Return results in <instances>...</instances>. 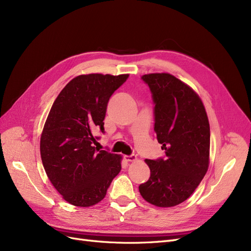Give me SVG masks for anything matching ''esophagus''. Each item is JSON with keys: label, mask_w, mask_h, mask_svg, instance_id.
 <instances>
[{"label": "esophagus", "mask_w": 251, "mask_h": 251, "mask_svg": "<svg viewBox=\"0 0 251 251\" xmlns=\"http://www.w3.org/2000/svg\"><path fill=\"white\" fill-rule=\"evenodd\" d=\"M125 159L128 162H132V161L137 160V157H136V155H126Z\"/></svg>", "instance_id": "obj_1"}]
</instances>
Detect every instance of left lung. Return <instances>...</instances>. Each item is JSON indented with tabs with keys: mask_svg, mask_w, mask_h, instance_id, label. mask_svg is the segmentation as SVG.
Masks as SVG:
<instances>
[{
	"mask_svg": "<svg viewBox=\"0 0 251 251\" xmlns=\"http://www.w3.org/2000/svg\"><path fill=\"white\" fill-rule=\"evenodd\" d=\"M154 107V130L164 157L147 159L149 180L142 198L159 207L184 202L208 170L210 130L206 111L193 89L169 73L142 75Z\"/></svg>",
	"mask_w": 251,
	"mask_h": 251,
	"instance_id": "left-lung-1",
	"label": "left lung"
}]
</instances>
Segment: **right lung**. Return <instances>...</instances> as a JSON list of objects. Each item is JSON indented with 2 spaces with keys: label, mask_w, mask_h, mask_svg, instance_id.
<instances>
[{
  "label": "right lung",
  "mask_w": 251,
  "mask_h": 251,
  "mask_svg": "<svg viewBox=\"0 0 251 251\" xmlns=\"http://www.w3.org/2000/svg\"><path fill=\"white\" fill-rule=\"evenodd\" d=\"M128 74L79 75L53 102L41 136L44 169L56 191L75 206L100 202L121 170V157L95 148L110 97Z\"/></svg>",
  "instance_id": "right-lung-1"
}]
</instances>
